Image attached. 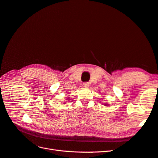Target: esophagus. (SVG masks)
<instances>
[{
    "label": "esophagus",
    "instance_id": "esophagus-1",
    "mask_svg": "<svg viewBox=\"0 0 158 158\" xmlns=\"http://www.w3.org/2000/svg\"><path fill=\"white\" fill-rule=\"evenodd\" d=\"M89 83H88V82H84V84H83V86L84 87H85V88H88V86H89Z\"/></svg>",
    "mask_w": 158,
    "mask_h": 158
}]
</instances>
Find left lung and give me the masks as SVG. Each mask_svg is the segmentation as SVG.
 <instances>
[{
  "mask_svg": "<svg viewBox=\"0 0 158 158\" xmlns=\"http://www.w3.org/2000/svg\"><path fill=\"white\" fill-rule=\"evenodd\" d=\"M105 106H109V104H106V103H105V105H104Z\"/></svg>",
  "mask_w": 158,
  "mask_h": 158,
  "instance_id": "left-lung-1",
  "label": "left lung"
}]
</instances>
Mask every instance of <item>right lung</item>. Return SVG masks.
I'll return each instance as SVG.
<instances>
[{"label": "right lung", "mask_w": 158, "mask_h": 158, "mask_svg": "<svg viewBox=\"0 0 158 158\" xmlns=\"http://www.w3.org/2000/svg\"><path fill=\"white\" fill-rule=\"evenodd\" d=\"M68 100H70V98H68ZM65 103H66V102H65Z\"/></svg>", "instance_id": "obj_1"}]
</instances>
